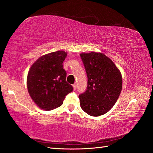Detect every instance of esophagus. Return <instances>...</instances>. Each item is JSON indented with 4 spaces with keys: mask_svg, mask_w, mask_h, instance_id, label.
I'll return each mask as SVG.
<instances>
[{
    "mask_svg": "<svg viewBox=\"0 0 153 153\" xmlns=\"http://www.w3.org/2000/svg\"><path fill=\"white\" fill-rule=\"evenodd\" d=\"M73 86L74 91H75L76 89V84H74V85H73Z\"/></svg>",
    "mask_w": 153,
    "mask_h": 153,
    "instance_id": "obj_1",
    "label": "esophagus"
}]
</instances>
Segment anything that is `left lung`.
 <instances>
[{
	"mask_svg": "<svg viewBox=\"0 0 153 153\" xmlns=\"http://www.w3.org/2000/svg\"><path fill=\"white\" fill-rule=\"evenodd\" d=\"M80 55L88 78L86 91L79 96L80 107L91 116L99 117L116 103L122 90L121 74L103 53L92 52Z\"/></svg>",
	"mask_w": 153,
	"mask_h": 153,
	"instance_id": "8db88e82",
	"label": "left lung"
}]
</instances>
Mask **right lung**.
Instances as JSON below:
<instances>
[{
	"mask_svg": "<svg viewBox=\"0 0 153 153\" xmlns=\"http://www.w3.org/2000/svg\"><path fill=\"white\" fill-rule=\"evenodd\" d=\"M67 53L59 51L45 54L31 66L27 76V88L39 108L51 111L59 107L73 88L66 81L62 63Z\"/></svg>",
	"mask_w": 153,
	"mask_h": 153,
	"instance_id": "obj_1",
	"label": "right lung"
}]
</instances>
